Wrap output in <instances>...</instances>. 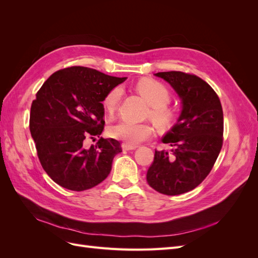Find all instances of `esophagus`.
Masks as SVG:
<instances>
[{
	"label": "esophagus",
	"mask_w": 258,
	"mask_h": 258,
	"mask_svg": "<svg viewBox=\"0 0 258 258\" xmlns=\"http://www.w3.org/2000/svg\"><path fill=\"white\" fill-rule=\"evenodd\" d=\"M136 145H130V144H122V150L123 151H134V150H137Z\"/></svg>",
	"instance_id": "esophagus-1"
}]
</instances>
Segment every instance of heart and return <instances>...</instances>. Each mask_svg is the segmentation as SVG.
<instances>
[{
  "label": "heart",
  "instance_id": "1",
  "mask_svg": "<svg viewBox=\"0 0 258 258\" xmlns=\"http://www.w3.org/2000/svg\"><path fill=\"white\" fill-rule=\"evenodd\" d=\"M136 90L147 104L150 111L147 116L158 129L165 130L172 127L177 115L167 105L171 101V93L165 85L151 79H143L136 85ZM122 97V89L119 86L106 92L102 104L107 114H114L118 108ZM113 138L118 139L127 144H138L150 139L153 136V128L150 123H136L127 120H120L110 129Z\"/></svg>",
  "mask_w": 258,
  "mask_h": 258
}]
</instances>
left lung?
Here are the masks:
<instances>
[{
  "mask_svg": "<svg viewBox=\"0 0 258 258\" xmlns=\"http://www.w3.org/2000/svg\"><path fill=\"white\" fill-rule=\"evenodd\" d=\"M182 101L177 122L162 138L171 151H155L146 179L168 196L192 190L212 170L223 145L224 116L216 92L200 77L179 71L159 72Z\"/></svg>",
  "mask_w": 258,
  "mask_h": 258,
  "instance_id": "8db88e82",
  "label": "left lung"
}]
</instances>
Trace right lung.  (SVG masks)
<instances>
[{"label": "right lung", "mask_w": 258, "mask_h": 258, "mask_svg": "<svg viewBox=\"0 0 258 258\" xmlns=\"http://www.w3.org/2000/svg\"><path fill=\"white\" fill-rule=\"evenodd\" d=\"M95 69L71 67L49 76L31 105L30 132L38 159L53 182L83 191L107 177L120 142L100 138L86 148V138L104 129L102 101L106 92L126 81Z\"/></svg>", "instance_id": "obj_1"}]
</instances>
